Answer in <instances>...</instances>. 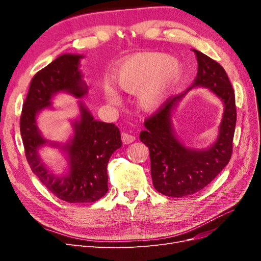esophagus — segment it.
Instances as JSON below:
<instances>
[{"label":"esophagus","instance_id":"34e87169","mask_svg":"<svg viewBox=\"0 0 261 261\" xmlns=\"http://www.w3.org/2000/svg\"><path fill=\"white\" fill-rule=\"evenodd\" d=\"M135 136L130 135L128 133H122V141L125 145H129L133 141H135Z\"/></svg>","mask_w":261,"mask_h":261}]
</instances>
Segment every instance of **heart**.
<instances>
[{"instance_id": "heart-1", "label": "heart", "mask_w": 261, "mask_h": 261, "mask_svg": "<svg viewBox=\"0 0 261 261\" xmlns=\"http://www.w3.org/2000/svg\"><path fill=\"white\" fill-rule=\"evenodd\" d=\"M181 72L177 59L161 52H141L122 61L114 70L112 81L126 93L138 92L139 105L146 110L159 106ZM103 96L112 105L121 102L113 86L106 84Z\"/></svg>"}]
</instances>
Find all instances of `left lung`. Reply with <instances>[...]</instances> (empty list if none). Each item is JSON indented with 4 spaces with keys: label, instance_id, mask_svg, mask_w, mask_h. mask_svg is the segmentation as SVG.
Returning a JSON list of instances; mask_svg holds the SVG:
<instances>
[{
    "label": "left lung",
    "instance_id": "obj_1",
    "mask_svg": "<svg viewBox=\"0 0 261 261\" xmlns=\"http://www.w3.org/2000/svg\"><path fill=\"white\" fill-rule=\"evenodd\" d=\"M198 73L186 92L171 97L145 121L140 140L149 148L151 177L158 192L170 197H184L206 187L224 169L232 155L236 125L235 96L224 68L206 54L193 49ZM196 86L208 88L223 101L225 110L218 137L206 149L186 147L172 127V111L185 94Z\"/></svg>",
    "mask_w": 261,
    "mask_h": 261
}]
</instances>
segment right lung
<instances>
[{
	"mask_svg": "<svg viewBox=\"0 0 261 261\" xmlns=\"http://www.w3.org/2000/svg\"><path fill=\"white\" fill-rule=\"evenodd\" d=\"M82 54H62L31 80L20 116V134L31 171L60 199L67 202H94L108 192V162L121 148V133L112 123L94 120L82 101L88 93L83 80ZM65 92L79 99L80 116L72 121L73 136L65 144L44 139L38 130L36 116L53 108L55 94ZM45 145L61 148L67 155L68 170L53 175L43 163L38 151Z\"/></svg>",
	"mask_w": 261,
	"mask_h": 261,
	"instance_id": "right-lung-1",
	"label": "right lung"
}]
</instances>
